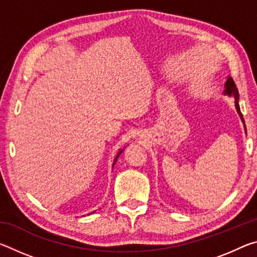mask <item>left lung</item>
<instances>
[{
	"label": "left lung",
	"mask_w": 257,
	"mask_h": 257,
	"mask_svg": "<svg viewBox=\"0 0 257 257\" xmlns=\"http://www.w3.org/2000/svg\"><path fill=\"white\" fill-rule=\"evenodd\" d=\"M225 94L228 95H233L234 96V104H236V108H237V112L239 116H240L241 121L243 122V125H245V121H243V118H242V114L240 112V108H239V104H238V98H239V94H238V89L236 87V84H234V81L232 80V78H228L227 82H225V90H224ZM246 128V125H245Z\"/></svg>",
	"instance_id": "left-lung-1"
}]
</instances>
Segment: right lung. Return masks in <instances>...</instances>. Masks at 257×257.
Listing matches in <instances>:
<instances>
[{
	"label": "right lung",
	"mask_w": 257,
	"mask_h": 257,
	"mask_svg": "<svg viewBox=\"0 0 257 257\" xmlns=\"http://www.w3.org/2000/svg\"><path fill=\"white\" fill-rule=\"evenodd\" d=\"M121 152H122V151H120V152H119V154H118V156H119V155L121 154ZM118 156H116V158H115V161H116V159H118ZM113 164H114V163H113Z\"/></svg>",
	"instance_id": "right-lung-1"
}]
</instances>
